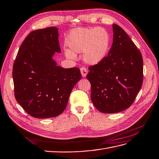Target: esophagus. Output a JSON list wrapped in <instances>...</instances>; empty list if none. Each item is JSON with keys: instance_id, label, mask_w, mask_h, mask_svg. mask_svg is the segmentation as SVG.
Masks as SVG:
<instances>
[{"instance_id": "esophagus-1", "label": "esophagus", "mask_w": 159, "mask_h": 159, "mask_svg": "<svg viewBox=\"0 0 159 159\" xmlns=\"http://www.w3.org/2000/svg\"><path fill=\"white\" fill-rule=\"evenodd\" d=\"M80 72H81V75L83 77H85L87 75V70L84 68V67H82L80 68Z\"/></svg>"}]
</instances>
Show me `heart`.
<instances>
[{"label": "heart", "instance_id": "obj_1", "mask_svg": "<svg viewBox=\"0 0 159 159\" xmlns=\"http://www.w3.org/2000/svg\"><path fill=\"white\" fill-rule=\"evenodd\" d=\"M110 44V37L104 28H76L71 32L68 45L72 51H66L68 58L75 59V53H83L84 61L90 65L99 64L106 56Z\"/></svg>", "mask_w": 159, "mask_h": 159}]
</instances>
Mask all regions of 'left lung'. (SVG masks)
I'll return each mask as SVG.
<instances>
[{
  "instance_id": "obj_1",
  "label": "left lung",
  "mask_w": 159,
  "mask_h": 159,
  "mask_svg": "<svg viewBox=\"0 0 159 159\" xmlns=\"http://www.w3.org/2000/svg\"><path fill=\"white\" fill-rule=\"evenodd\" d=\"M113 43L99 64L89 67L91 98L99 112L116 113L134 103L143 82V59L127 33L112 25Z\"/></svg>"
}]
</instances>
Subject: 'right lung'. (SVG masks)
Returning <instances> with one entry per match:
<instances>
[{
    "mask_svg": "<svg viewBox=\"0 0 159 159\" xmlns=\"http://www.w3.org/2000/svg\"><path fill=\"white\" fill-rule=\"evenodd\" d=\"M58 36L56 27L32 31L22 43L13 64L15 97L34 118L61 114L81 79L79 68H63L53 60L55 52H61Z\"/></svg>",
    "mask_w": 159,
    "mask_h": 159,
    "instance_id": "add662e5",
    "label": "right lung"
}]
</instances>
